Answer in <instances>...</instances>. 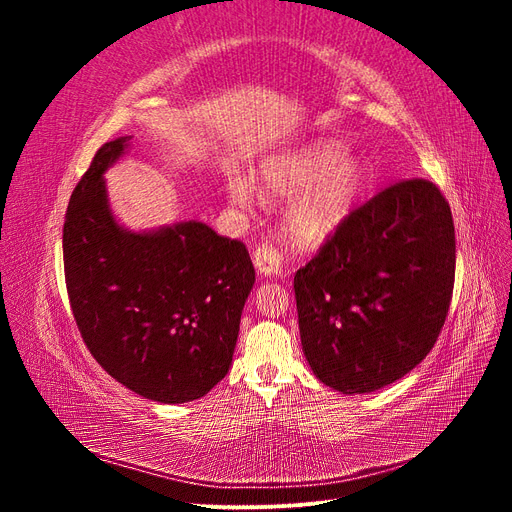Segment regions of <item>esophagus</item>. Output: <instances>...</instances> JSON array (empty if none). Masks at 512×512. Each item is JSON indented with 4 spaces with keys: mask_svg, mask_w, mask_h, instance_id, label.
<instances>
[{
    "mask_svg": "<svg viewBox=\"0 0 512 512\" xmlns=\"http://www.w3.org/2000/svg\"><path fill=\"white\" fill-rule=\"evenodd\" d=\"M254 267L260 275L271 277L282 273V256L271 245H258L254 250Z\"/></svg>",
    "mask_w": 512,
    "mask_h": 512,
    "instance_id": "esophagus-1",
    "label": "esophagus"
}]
</instances>
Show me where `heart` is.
Returning <instances> with one entry per match:
<instances>
[{"instance_id": "obj_1", "label": "heart", "mask_w": 512, "mask_h": 512, "mask_svg": "<svg viewBox=\"0 0 512 512\" xmlns=\"http://www.w3.org/2000/svg\"><path fill=\"white\" fill-rule=\"evenodd\" d=\"M344 157L342 145L320 143L267 160L254 170V183L262 196L282 198L304 190L286 211V232L299 247L327 241L361 200L367 168L359 160L344 161ZM226 194L239 207L252 203L250 185L239 177L226 181Z\"/></svg>"}]
</instances>
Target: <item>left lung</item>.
Instances as JSON below:
<instances>
[{
  "label": "left lung",
  "mask_w": 512,
  "mask_h": 512,
  "mask_svg": "<svg viewBox=\"0 0 512 512\" xmlns=\"http://www.w3.org/2000/svg\"><path fill=\"white\" fill-rule=\"evenodd\" d=\"M455 284V226L425 179L378 192L294 275L303 354L344 395L374 393L421 363Z\"/></svg>",
  "instance_id": "1"
}]
</instances>
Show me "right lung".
<instances>
[{
	"mask_svg": "<svg viewBox=\"0 0 512 512\" xmlns=\"http://www.w3.org/2000/svg\"><path fill=\"white\" fill-rule=\"evenodd\" d=\"M132 136L104 143L76 185L64 224L70 307L94 359L160 404L207 395L232 363L256 273L245 245L203 222L123 228L104 173Z\"/></svg>",
	"mask_w": 512,
	"mask_h": 512,
	"instance_id": "1",
	"label": "right lung"
}]
</instances>
